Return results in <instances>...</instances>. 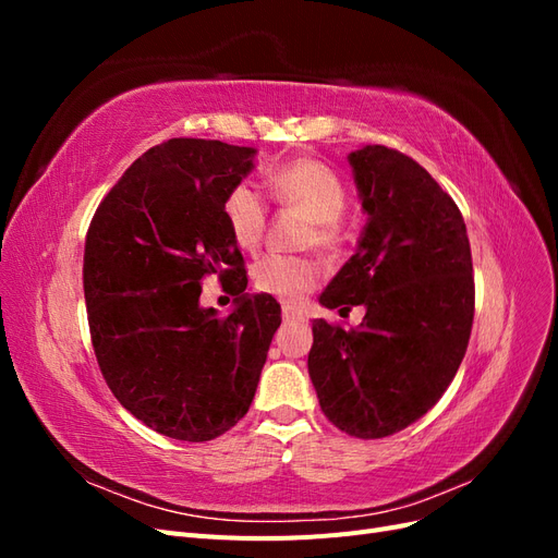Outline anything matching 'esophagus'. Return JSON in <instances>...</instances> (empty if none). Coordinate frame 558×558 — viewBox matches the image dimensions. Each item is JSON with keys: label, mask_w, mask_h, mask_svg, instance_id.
<instances>
[{"label": "esophagus", "mask_w": 558, "mask_h": 558, "mask_svg": "<svg viewBox=\"0 0 558 558\" xmlns=\"http://www.w3.org/2000/svg\"><path fill=\"white\" fill-rule=\"evenodd\" d=\"M283 320H305V316H302V312H298L295 307L283 305Z\"/></svg>", "instance_id": "obj_1"}]
</instances>
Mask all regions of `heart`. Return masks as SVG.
Masks as SVG:
<instances>
[{
	"instance_id": "1",
	"label": "heart",
	"mask_w": 558,
	"mask_h": 558,
	"mask_svg": "<svg viewBox=\"0 0 558 558\" xmlns=\"http://www.w3.org/2000/svg\"><path fill=\"white\" fill-rule=\"evenodd\" d=\"M269 193L283 207L300 211L312 221L310 242L335 251L342 244V226L337 218L347 207V189L328 165L298 158L277 167L267 177ZM223 216L232 240L251 251L263 240L267 205L256 185L238 183L223 199ZM318 281V267L307 258L265 256L253 267V283L260 293L272 295L286 305H300Z\"/></svg>"
}]
</instances>
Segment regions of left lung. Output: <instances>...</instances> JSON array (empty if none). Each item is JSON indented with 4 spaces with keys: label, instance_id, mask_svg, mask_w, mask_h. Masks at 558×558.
Instances as JSON below:
<instances>
[{
    "label": "left lung",
    "instance_id": "obj_1",
    "mask_svg": "<svg viewBox=\"0 0 558 558\" xmlns=\"http://www.w3.org/2000/svg\"><path fill=\"white\" fill-rule=\"evenodd\" d=\"M349 165L367 223L318 302L363 305L365 316L353 330L316 318L307 367L328 421L377 440L447 391L468 349L475 279L463 216L424 167L379 144L351 150Z\"/></svg>",
    "mask_w": 558,
    "mask_h": 558
}]
</instances>
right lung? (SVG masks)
<instances>
[{"mask_svg":"<svg viewBox=\"0 0 558 558\" xmlns=\"http://www.w3.org/2000/svg\"><path fill=\"white\" fill-rule=\"evenodd\" d=\"M256 148L170 140L148 148L97 207L83 293L99 369L116 400L160 435L207 442L256 396L279 302L244 293V258L223 216ZM207 274L232 278L228 317L198 305Z\"/></svg>","mask_w":558,"mask_h":558,"instance_id":"obj_1","label":"right lung"}]
</instances>
